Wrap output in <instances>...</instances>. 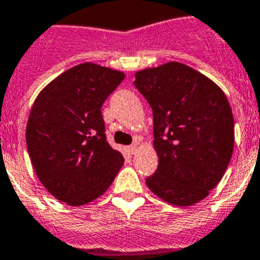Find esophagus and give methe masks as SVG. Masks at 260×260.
Segmentation results:
<instances>
[{"label": "esophagus", "mask_w": 260, "mask_h": 260, "mask_svg": "<svg viewBox=\"0 0 260 260\" xmlns=\"http://www.w3.org/2000/svg\"><path fill=\"white\" fill-rule=\"evenodd\" d=\"M128 151H129V153H132V155H135V153H136V152H137L136 144L129 145V147H128Z\"/></svg>", "instance_id": "1"}]
</instances>
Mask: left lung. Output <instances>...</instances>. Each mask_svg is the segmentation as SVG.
<instances>
[{"instance_id":"1","label":"left lung","mask_w":260,"mask_h":260,"mask_svg":"<svg viewBox=\"0 0 260 260\" xmlns=\"http://www.w3.org/2000/svg\"><path fill=\"white\" fill-rule=\"evenodd\" d=\"M135 86L151 105L155 174L145 179L155 195L175 206L204 199L229 167L234 117L215 82L180 62H167L135 75Z\"/></svg>"}]
</instances>
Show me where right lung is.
<instances>
[{"mask_svg": "<svg viewBox=\"0 0 260 260\" xmlns=\"http://www.w3.org/2000/svg\"><path fill=\"white\" fill-rule=\"evenodd\" d=\"M125 75L100 65L80 64L48 84L31 107L26 145L48 191L69 206L103 195L124 164L109 145L101 107Z\"/></svg>", "mask_w": 260, "mask_h": 260, "instance_id": "add662e5", "label": "right lung"}]
</instances>
